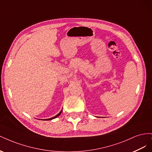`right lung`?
<instances>
[{
  "instance_id": "obj_1",
  "label": "right lung",
  "mask_w": 152,
  "mask_h": 152,
  "mask_svg": "<svg viewBox=\"0 0 152 152\" xmlns=\"http://www.w3.org/2000/svg\"><path fill=\"white\" fill-rule=\"evenodd\" d=\"M63 110V109H62ZM62 110H61V111H60V112H59L58 115H56V116H54V117H52V118H47V119H44V121H49V120H52V119H54V118H56V117H58V116H59V115H60V114L61 113V112H62Z\"/></svg>"
}]
</instances>
